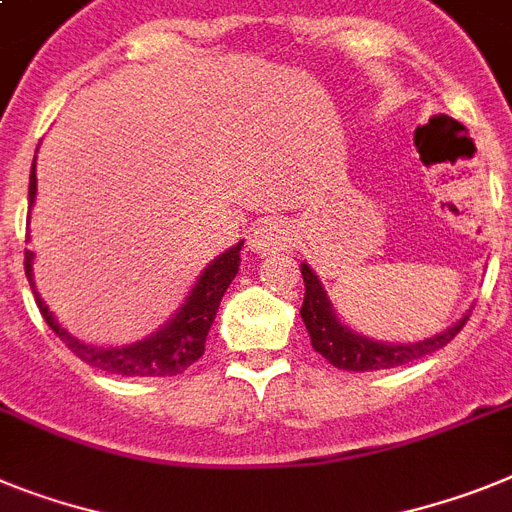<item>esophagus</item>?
<instances>
[{
	"label": "esophagus",
	"instance_id": "1",
	"mask_svg": "<svg viewBox=\"0 0 512 512\" xmlns=\"http://www.w3.org/2000/svg\"><path fill=\"white\" fill-rule=\"evenodd\" d=\"M291 229L278 218H265L263 223H257V229L249 236V249L257 255H273L281 252L289 244Z\"/></svg>",
	"mask_w": 512,
	"mask_h": 512
}]
</instances>
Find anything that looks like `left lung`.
<instances>
[{"label":"left lung","instance_id":"1","mask_svg":"<svg viewBox=\"0 0 512 512\" xmlns=\"http://www.w3.org/2000/svg\"><path fill=\"white\" fill-rule=\"evenodd\" d=\"M304 278V304L302 320L307 325L309 341L317 354H322L333 367L349 369V372H372V369H390L398 364H409L414 359H422L427 354H435L442 346H448L458 330L466 325L468 315L455 322L453 328L442 330L437 336L419 343H380L372 338H364L346 328L336 317L328 302V294L322 289L320 278L312 273L307 263H302Z\"/></svg>","mask_w":512,"mask_h":512}]
</instances>
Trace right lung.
I'll return each mask as SVG.
<instances>
[{"label": "right lung", "mask_w": 512, "mask_h": 512, "mask_svg": "<svg viewBox=\"0 0 512 512\" xmlns=\"http://www.w3.org/2000/svg\"><path fill=\"white\" fill-rule=\"evenodd\" d=\"M28 203L30 208L36 203V161L30 166ZM242 244L244 242L226 249L223 255H218L203 270V276L197 278L195 289L190 291L187 302L176 309V315L161 330H156L153 336L143 338V341L130 343V346H90V343H83L80 338L70 336L54 320L49 307L41 302V296L36 294V283H33V252L30 249H25V276H28L33 294H36V304L41 309V315H44L46 325L62 338L64 346L77 359H83L85 364L103 369V372H111V375L171 377L182 375L184 369L195 364L205 354V338H208L210 325L216 320L218 304H221L223 294L229 289V283L239 273V252H242Z\"/></svg>", "instance_id": "1"}]
</instances>
